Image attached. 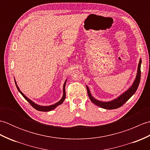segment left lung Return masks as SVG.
I'll return each instance as SVG.
<instances>
[{
    "label": "left lung",
    "instance_id": "left-lung-1",
    "mask_svg": "<svg viewBox=\"0 0 150 150\" xmlns=\"http://www.w3.org/2000/svg\"><path fill=\"white\" fill-rule=\"evenodd\" d=\"M141 59L140 60L139 63L137 74L135 80L134 82L133 83L132 86L130 87L126 92H124L123 94L120 95L119 97H117V98H115V99H114L111 101L102 102V101L96 100L95 98H94L93 97H92V95L90 93V90H89L88 87L86 86L88 97L90 98L91 101L95 105H97V106L106 110L117 109V108L122 106L126 101H128L129 98L132 97V95L135 93V91H137V90L138 86L140 83V81H141Z\"/></svg>",
    "mask_w": 150,
    "mask_h": 150
}]
</instances>
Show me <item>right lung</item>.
<instances>
[{
	"mask_svg": "<svg viewBox=\"0 0 150 150\" xmlns=\"http://www.w3.org/2000/svg\"><path fill=\"white\" fill-rule=\"evenodd\" d=\"M15 82L16 86H17V90H18V91H19V92H20L21 94L22 95V96H23V97L25 98V99H26V100L28 102V103H29L31 105V106H32L33 108H34L35 109L37 110H38V111H52V110L55 109V108L57 106H58L59 105L63 103V102H64V100L65 98H66L65 86H66V81H65L64 84V87H63V96H62V97L61 99H60L59 102H57V103H55V104L51 105V106H40V105H38V104H35V103H33V101H31V100L30 99H29V98H28L27 97L25 96V95H24V93H22V92L20 90V89H19V88H18V87L17 86V84H16V81H15Z\"/></svg>",
	"mask_w": 150,
	"mask_h": 150,
	"instance_id": "1",
	"label": "right lung"
}]
</instances>
